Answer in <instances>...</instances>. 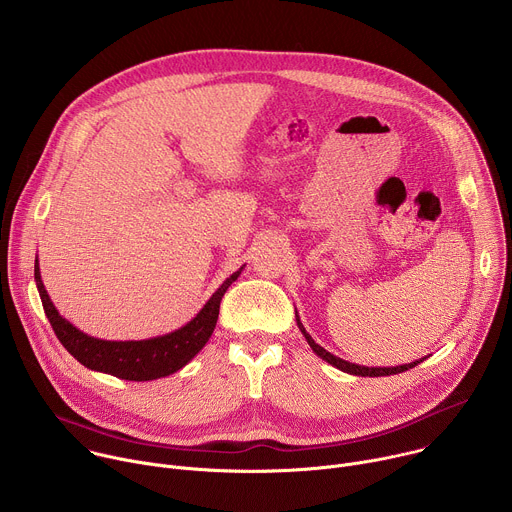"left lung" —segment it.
Instances as JSON below:
<instances>
[{"mask_svg": "<svg viewBox=\"0 0 512 512\" xmlns=\"http://www.w3.org/2000/svg\"><path fill=\"white\" fill-rule=\"evenodd\" d=\"M296 322H298V328H300V332L306 336V340H308V344H310V348L322 358V360H326L328 364H332V367H336L338 371H342V373H348V375H356V377H389V375H399V373H405V371H409V369H413V367H417L419 362H423V358H419V360H415V362H409V364H399V367H360V364H354V362H348V360H342V358H338V356H334L332 352H328L326 348H322L320 344H316L314 342V338L306 332V328H304V324L300 322V316H298V312H296Z\"/></svg>", "mask_w": 512, "mask_h": 512, "instance_id": "8db88e82", "label": "left lung"}]
</instances>
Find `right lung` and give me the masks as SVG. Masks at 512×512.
Listing matches in <instances>:
<instances>
[{
	"instance_id": "1",
	"label": "right lung",
	"mask_w": 512,
	"mask_h": 512,
	"mask_svg": "<svg viewBox=\"0 0 512 512\" xmlns=\"http://www.w3.org/2000/svg\"><path fill=\"white\" fill-rule=\"evenodd\" d=\"M241 271L243 267L235 271L231 277H227L223 285L218 287L210 296V300L204 304V308L188 324L170 334L148 340H101L81 332L77 326H72L66 318L58 314L42 283L38 257L34 263V279L38 294L46 318L50 320V326L60 344L75 356L83 367L97 373L113 375L123 381H154L186 367L212 336V330L218 320V308H221L225 291L233 281H237Z\"/></svg>"
}]
</instances>
